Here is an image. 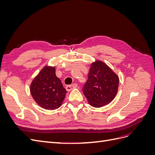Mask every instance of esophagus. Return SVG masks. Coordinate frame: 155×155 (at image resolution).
Masks as SVG:
<instances>
[{
    "label": "esophagus",
    "instance_id": "1",
    "mask_svg": "<svg viewBox=\"0 0 155 155\" xmlns=\"http://www.w3.org/2000/svg\"><path fill=\"white\" fill-rule=\"evenodd\" d=\"M78 87V85L76 83H74V84H72V85H68V86H67V90H68V91H72V89H74V88H77Z\"/></svg>",
    "mask_w": 155,
    "mask_h": 155
}]
</instances>
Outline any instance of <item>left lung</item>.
<instances>
[{"mask_svg": "<svg viewBox=\"0 0 155 155\" xmlns=\"http://www.w3.org/2000/svg\"><path fill=\"white\" fill-rule=\"evenodd\" d=\"M118 85V76L105 63L96 61L91 64L83 92L91 106L101 107L114 100Z\"/></svg>", "mask_w": 155, "mask_h": 155, "instance_id": "1", "label": "left lung"}]
</instances>
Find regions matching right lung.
Masks as SVG:
<instances>
[{"label": "right lung", "mask_w": 155, "mask_h": 155, "mask_svg": "<svg viewBox=\"0 0 155 155\" xmlns=\"http://www.w3.org/2000/svg\"><path fill=\"white\" fill-rule=\"evenodd\" d=\"M30 92L39 106L54 110L61 105L67 92L56 76L55 67L45 66L32 81Z\"/></svg>", "instance_id": "1"}]
</instances>
